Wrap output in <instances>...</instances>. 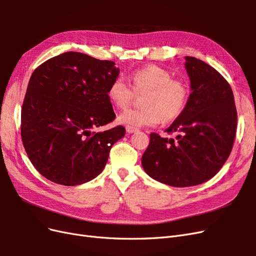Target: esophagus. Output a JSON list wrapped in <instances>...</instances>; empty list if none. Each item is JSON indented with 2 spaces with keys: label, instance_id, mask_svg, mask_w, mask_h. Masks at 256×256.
Here are the masks:
<instances>
[{
  "label": "esophagus",
  "instance_id": "1",
  "mask_svg": "<svg viewBox=\"0 0 256 256\" xmlns=\"http://www.w3.org/2000/svg\"><path fill=\"white\" fill-rule=\"evenodd\" d=\"M138 129V128H134V127H131V126H127L126 127V131L128 134H134V132H136Z\"/></svg>",
  "mask_w": 256,
  "mask_h": 256
}]
</instances>
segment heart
<instances>
[{
	"label": "heart",
	"instance_id": "b5f03b06",
	"mask_svg": "<svg viewBox=\"0 0 256 256\" xmlns=\"http://www.w3.org/2000/svg\"><path fill=\"white\" fill-rule=\"evenodd\" d=\"M129 85L122 78L110 84L106 95L118 109H126L134 95L140 96L141 109H131L118 116L122 125L134 128L156 126L164 118H176L188 102L189 88L182 80L173 79L172 74L157 65H148L132 72Z\"/></svg>",
	"mask_w": 256,
	"mask_h": 256
}]
</instances>
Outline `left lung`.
Wrapping results in <instances>:
<instances>
[{
  "label": "left lung",
  "instance_id": "8db88e82",
  "mask_svg": "<svg viewBox=\"0 0 256 256\" xmlns=\"http://www.w3.org/2000/svg\"><path fill=\"white\" fill-rule=\"evenodd\" d=\"M191 94L184 109L166 131L175 138L150 134L142 156L147 175L172 187H191L210 180L233 148L237 111L233 90L214 67L186 56Z\"/></svg>",
  "mask_w": 256,
  "mask_h": 256
}]
</instances>
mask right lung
Segmentation results:
<instances>
[{
	"label": "right lung",
	"instance_id": "obj_1",
	"mask_svg": "<svg viewBox=\"0 0 256 256\" xmlns=\"http://www.w3.org/2000/svg\"><path fill=\"white\" fill-rule=\"evenodd\" d=\"M111 60L65 52L30 78L21 110V138L32 164L47 180L76 186L104 168L122 126L95 131L115 118L106 92L118 76Z\"/></svg>",
	"mask_w": 256,
	"mask_h": 256
}]
</instances>
